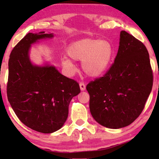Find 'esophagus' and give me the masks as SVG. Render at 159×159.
Masks as SVG:
<instances>
[{"mask_svg": "<svg viewBox=\"0 0 159 159\" xmlns=\"http://www.w3.org/2000/svg\"><path fill=\"white\" fill-rule=\"evenodd\" d=\"M79 85H80V90H81L82 91L85 90V84L83 82H80L79 83Z\"/></svg>", "mask_w": 159, "mask_h": 159, "instance_id": "esophagus-1", "label": "esophagus"}]
</instances>
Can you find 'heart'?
Wrapping results in <instances>:
<instances>
[{
	"label": "heart",
	"instance_id": "heart-1",
	"mask_svg": "<svg viewBox=\"0 0 159 159\" xmlns=\"http://www.w3.org/2000/svg\"><path fill=\"white\" fill-rule=\"evenodd\" d=\"M66 54L72 60L82 61V68L88 76L98 77L103 74L111 64L114 48L106 40L82 39L70 45ZM62 64L70 70L74 66L68 58L63 59Z\"/></svg>",
	"mask_w": 159,
	"mask_h": 159
}]
</instances>
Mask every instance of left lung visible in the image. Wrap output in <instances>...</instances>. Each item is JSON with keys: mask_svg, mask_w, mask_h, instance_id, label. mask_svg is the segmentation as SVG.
Here are the masks:
<instances>
[{"mask_svg": "<svg viewBox=\"0 0 159 159\" xmlns=\"http://www.w3.org/2000/svg\"><path fill=\"white\" fill-rule=\"evenodd\" d=\"M152 85L153 72L146 47L121 31L114 62L103 76L86 86L91 114L108 128L128 126L143 111Z\"/></svg>", "mask_w": 159, "mask_h": 159, "instance_id": "left-lung-1", "label": "left lung"}]
</instances>
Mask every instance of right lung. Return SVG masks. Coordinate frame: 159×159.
Here are the masks:
<instances>
[{"label":"right lung","instance_id":"1","mask_svg":"<svg viewBox=\"0 0 159 159\" xmlns=\"http://www.w3.org/2000/svg\"><path fill=\"white\" fill-rule=\"evenodd\" d=\"M52 34L29 33L13 48L8 61L7 99L24 124L42 133L62 127L71 99L80 92L79 83L63 76L55 66H35L29 51L40 39Z\"/></svg>","mask_w":159,"mask_h":159}]
</instances>
